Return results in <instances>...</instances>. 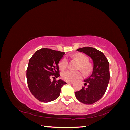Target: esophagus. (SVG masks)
Returning a JSON list of instances; mask_svg holds the SVG:
<instances>
[{
	"mask_svg": "<svg viewBox=\"0 0 130 130\" xmlns=\"http://www.w3.org/2000/svg\"><path fill=\"white\" fill-rule=\"evenodd\" d=\"M67 83L68 84H72L73 83V82H67Z\"/></svg>",
	"mask_w": 130,
	"mask_h": 130,
	"instance_id": "obj_1",
	"label": "esophagus"
}]
</instances>
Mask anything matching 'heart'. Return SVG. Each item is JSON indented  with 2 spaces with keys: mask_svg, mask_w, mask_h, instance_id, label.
Returning a JSON list of instances; mask_svg holds the SVG:
<instances>
[{
  "mask_svg": "<svg viewBox=\"0 0 130 130\" xmlns=\"http://www.w3.org/2000/svg\"><path fill=\"white\" fill-rule=\"evenodd\" d=\"M73 57L80 63L78 69L83 70L84 71H87L90 68V66L88 63V58L85 55L82 53L75 54ZM68 64L67 59L66 57L63 58L59 63V67L61 70H64L67 68ZM82 73L80 72H74L72 70H66L61 74V77L64 80L68 82H73L78 78L82 77Z\"/></svg>",
  "mask_w": 130,
  "mask_h": 130,
  "instance_id": "b5f03b06",
  "label": "heart"
}]
</instances>
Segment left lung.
Returning a JSON list of instances; mask_svg holds the SVG:
<instances>
[{
	"mask_svg": "<svg viewBox=\"0 0 130 130\" xmlns=\"http://www.w3.org/2000/svg\"><path fill=\"white\" fill-rule=\"evenodd\" d=\"M77 51L84 53L92 59V74L84 80L85 86L75 92L77 99L85 104L95 103L103 96L109 81V65L103 53L91 47H84Z\"/></svg>",
	"mask_w": 130,
	"mask_h": 130,
	"instance_id": "left-lung-1",
	"label": "left lung"
}]
</instances>
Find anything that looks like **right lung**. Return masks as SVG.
I'll return each instance as SVG.
<instances>
[{
	"mask_svg": "<svg viewBox=\"0 0 130 130\" xmlns=\"http://www.w3.org/2000/svg\"><path fill=\"white\" fill-rule=\"evenodd\" d=\"M65 53L43 48L37 50L30 59L26 70L27 85L31 93L39 101L48 103L60 95L66 82L61 79L51 81L60 76L58 64Z\"/></svg>",
	"mask_w": 130,
	"mask_h": 130,
	"instance_id": "obj_1",
	"label": "right lung"
}]
</instances>
